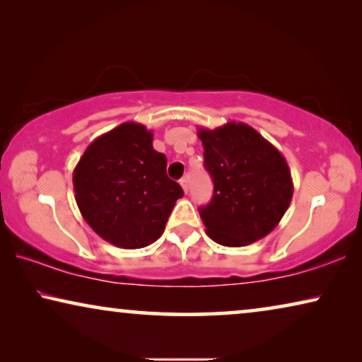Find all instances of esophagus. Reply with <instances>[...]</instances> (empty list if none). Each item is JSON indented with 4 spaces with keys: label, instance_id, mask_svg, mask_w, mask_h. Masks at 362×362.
Masks as SVG:
<instances>
[{
    "label": "esophagus",
    "instance_id": "esophagus-1",
    "mask_svg": "<svg viewBox=\"0 0 362 362\" xmlns=\"http://www.w3.org/2000/svg\"><path fill=\"white\" fill-rule=\"evenodd\" d=\"M180 185L185 192H187V189H189V180H187V177H182V180L180 181Z\"/></svg>",
    "mask_w": 362,
    "mask_h": 362
}]
</instances>
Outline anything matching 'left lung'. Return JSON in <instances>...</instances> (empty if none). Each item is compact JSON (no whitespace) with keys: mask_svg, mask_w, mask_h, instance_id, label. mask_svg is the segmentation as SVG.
<instances>
[{"mask_svg":"<svg viewBox=\"0 0 362 362\" xmlns=\"http://www.w3.org/2000/svg\"><path fill=\"white\" fill-rule=\"evenodd\" d=\"M204 166L214 181L212 201L199 207L207 235L226 247L264 239L288 209L293 181L284 155L242 122L199 128Z\"/></svg>","mask_w":362,"mask_h":362,"instance_id":"8db88e82","label":"left lung"}]
</instances>
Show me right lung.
I'll return each mask as SVG.
<instances>
[{"mask_svg": "<svg viewBox=\"0 0 362 362\" xmlns=\"http://www.w3.org/2000/svg\"><path fill=\"white\" fill-rule=\"evenodd\" d=\"M166 156L153 132L125 122L95 138L72 175L78 211L110 244L141 249L160 239L181 186L166 175Z\"/></svg>", "mask_w": 362, "mask_h": 362, "instance_id": "obj_1", "label": "right lung"}]
</instances>
